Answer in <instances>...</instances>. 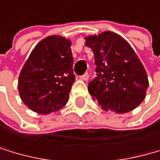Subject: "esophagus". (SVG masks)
<instances>
[{
    "label": "esophagus",
    "mask_w": 160,
    "mask_h": 160,
    "mask_svg": "<svg viewBox=\"0 0 160 160\" xmlns=\"http://www.w3.org/2000/svg\"><path fill=\"white\" fill-rule=\"evenodd\" d=\"M88 78H89V76H88V72H85L84 75H82V76L81 77V79H82V81H88Z\"/></svg>",
    "instance_id": "34e87169"
}]
</instances>
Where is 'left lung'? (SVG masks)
I'll return each mask as SVG.
<instances>
[{
  "label": "left lung",
  "mask_w": 160,
  "mask_h": 160,
  "mask_svg": "<svg viewBox=\"0 0 160 160\" xmlns=\"http://www.w3.org/2000/svg\"><path fill=\"white\" fill-rule=\"evenodd\" d=\"M94 54L97 77L88 84L93 99L105 111L127 113L146 98L147 72L139 57L119 34L104 31L85 37Z\"/></svg>",
  "instance_id": "1"
}]
</instances>
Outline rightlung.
Segmentation results:
<instances>
[{
	"instance_id": "add662e5",
	"label": "right lung",
	"mask_w": 160,
	"mask_h": 160,
	"mask_svg": "<svg viewBox=\"0 0 160 160\" xmlns=\"http://www.w3.org/2000/svg\"><path fill=\"white\" fill-rule=\"evenodd\" d=\"M72 42L60 35H51L34 47L18 78L22 102L38 114L62 109L75 82Z\"/></svg>"
}]
</instances>
